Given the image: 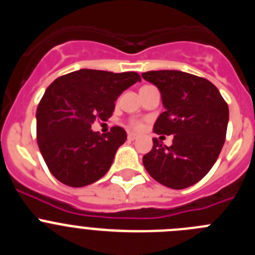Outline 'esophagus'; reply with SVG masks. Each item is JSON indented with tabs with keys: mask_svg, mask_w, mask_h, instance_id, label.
Wrapping results in <instances>:
<instances>
[{
	"mask_svg": "<svg viewBox=\"0 0 255 255\" xmlns=\"http://www.w3.org/2000/svg\"><path fill=\"white\" fill-rule=\"evenodd\" d=\"M136 138H138V134H135V132H129V134H128V139H129V140H135Z\"/></svg>",
	"mask_w": 255,
	"mask_h": 255,
	"instance_id": "34e87169",
	"label": "esophagus"
}]
</instances>
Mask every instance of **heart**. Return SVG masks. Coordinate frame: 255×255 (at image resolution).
Segmentation results:
<instances>
[{
  "label": "heart",
  "mask_w": 255,
  "mask_h": 255,
  "mask_svg": "<svg viewBox=\"0 0 255 255\" xmlns=\"http://www.w3.org/2000/svg\"><path fill=\"white\" fill-rule=\"evenodd\" d=\"M131 125L134 129H141V123H139V121H132Z\"/></svg>",
  "instance_id": "heart-1"
}]
</instances>
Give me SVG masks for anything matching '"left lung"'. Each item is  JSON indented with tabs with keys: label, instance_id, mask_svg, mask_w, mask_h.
<instances>
[{
	"label": "left lung",
	"instance_id": "left-lung-1",
	"mask_svg": "<svg viewBox=\"0 0 255 255\" xmlns=\"http://www.w3.org/2000/svg\"><path fill=\"white\" fill-rule=\"evenodd\" d=\"M161 92L166 108L153 131L173 135L166 147L157 138L143 157L150 176L171 189H185L203 179L217 161L226 138L229 106L209 80L177 70L141 74Z\"/></svg>",
	"mask_w": 255,
	"mask_h": 255
}]
</instances>
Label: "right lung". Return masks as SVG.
<instances>
[{"label": "right lung", "instance_id": "1", "mask_svg": "<svg viewBox=\"0 0 255 255\" xmlns=\"http://www.w3.org/2000/svg\"><path fill=\"white\" fill-rule=\"evenodd\" d=\"M140 82L138 73L82 69L60 76L44 92L37 108V140L47 167L58 181L73 188L105 176L126 131L114 126L100 135L91 129L96 120L107 121L115 101Z\"/></svg>", "mask_w": 255, "mask_h": 255}]
</instances>
